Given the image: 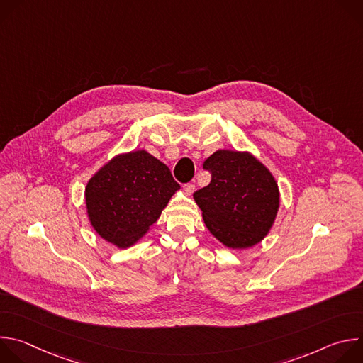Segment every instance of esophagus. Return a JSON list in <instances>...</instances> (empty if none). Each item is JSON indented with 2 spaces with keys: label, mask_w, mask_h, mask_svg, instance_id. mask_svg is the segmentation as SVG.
<instances>
[{
  "label": "esophagus",
  "mask_w": 363,
  "mask_h": 363,
  "mask_svg": "<svg viewBox=\"0 0 363 363\" xmlns=\"http://www.w3.org/2000/svg\"><path fill=\"white\" fill-rule=\"evenodd\" d=\"M184 191H185L188 195H191V194L195 191V185H194V184H185V185H184Z\"/></svg>",
  "instance_id": "esophagus-1"
}]
</instances>
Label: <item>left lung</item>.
<instances>
[{
    "mask_svg": "<svg viewBox=\"0 0 363 363\" xmlns=\"http://www.w3.org/2000/svg\"><path fill=\"white\" fill-rule=\"evenodd\" d=\"M211 182L194 192L210 233L225 247L260 242L274 224L280 194L272 172L248 152L220 149L203 162Z\"/></svg>",
    "mask_w": 363,
    "mask_h": 363,
    "instance_id": "8db88e82",
    "label": "left lung"
}]
</instances>
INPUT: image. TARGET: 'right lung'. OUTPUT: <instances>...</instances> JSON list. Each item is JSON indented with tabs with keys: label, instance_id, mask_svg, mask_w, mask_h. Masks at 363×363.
<instances>
[{
	"label": "right lung",
	"instance_id": "obj_1",
	"mask_svg": "<svg viewBox=\"0 0 363 363\" xmlns=\"http://www.w3.org/2000/svg\"><path fill=\"white\" fill-rule=\"evenodd\" d=\"M178 189L169 168L145 149L121 153L89 179L87 217L101 238L126 248L157 223Z\"/></svg>",
	"mask_w": 363,
	"mask_h": 363
}]
</instances>
